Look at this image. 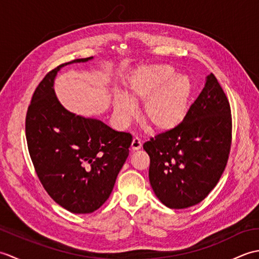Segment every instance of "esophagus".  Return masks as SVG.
<instances>
[{"label": "esophagus", "mask_w": 259, "mask_h": 259, "mask_svg": "<svg viewBox=\"0 0 259 259\" xmlns=\"http://www.w3.org/2000/svg\"><path fill=\"white\" fill-rule=\"evenodd\" d=\"M142 144H141V140L138 138V137H135L134 140H133V144H131V149L133 150H139L141 148Z\"/></svg>", "instance_id": "obj_1"}]
</instances>
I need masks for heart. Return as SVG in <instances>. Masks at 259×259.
I'll use <instances>...</instances> for the list:
<instances>
[{
	"label": "heart",
	"mask_w": 259,
	"mask_h": 259,
	"mask_svg": "<svg viewBox=\"0 0 259 259\" xmlns=\"http://www.w3.org/2000/svg\"><path fill=\"white\" fill-rule=\"evenodd\" d=\"M125 96L117 93L113 110L121 120L135 114L134 103L144 101L142 119L151 130L169 131L179 125L188 112L191 83L184 75H176L169 64L141 65L129 76Z\"/></svg>",
	"instance_id": "b5f03b06"
}]
</instances>
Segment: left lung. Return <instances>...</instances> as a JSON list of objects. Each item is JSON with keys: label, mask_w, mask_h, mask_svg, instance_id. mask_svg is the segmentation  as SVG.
Masks as SVG:
<instances>
[{"label": "left lung", "mask_w": 259, "mask_h": 259, "mask_svg": "<svg viewBox=\"0 0 259 259\" xmlns=\"http://www.w3.org/2000/svg\"><path fill=\"white\" fill-rule=\"evenodd\" d=\"M232 145L228 99L212 73L176 128L144 144L149 181L164 206L184 209L202 201L221 179Z\"/></svg>", "instance_id": "8db88e82"}]
</instances>
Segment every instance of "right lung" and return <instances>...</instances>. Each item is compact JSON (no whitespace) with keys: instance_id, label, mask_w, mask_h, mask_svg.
Wrapping results in <instances>:
<instances>
[{"instance_id":"obj_1","label":"right lung","mask_w":259,"mask_h":259,"mask_svg":"<svg viewBox=\"0 0 259 259\" xmlns=\"http://www.w3.org/2000/svg\"><path fill=\"white\" fill-rule=\"evenodd\" d=\"M92 59H76L50 71L33 93L25 119L38 179L54 201L73 213L93 212L107 201L133 142L130 134L70 112L54 92L60 70Z\"/></svg>"}]
</instances>
